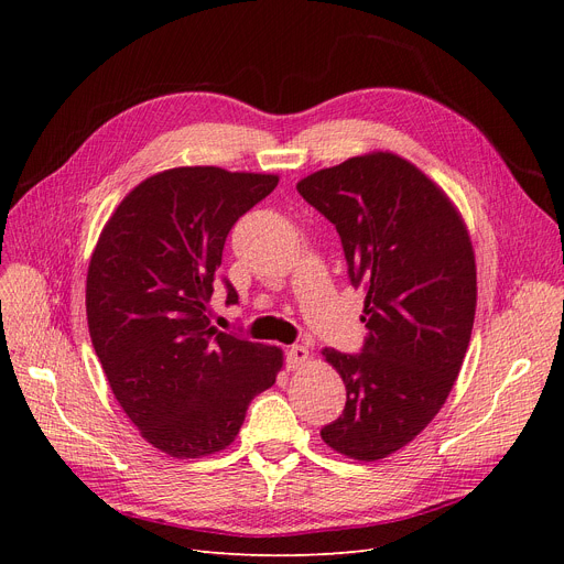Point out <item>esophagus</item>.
I'll use <instances>...</instances> for the list:
<instances>
[{
  "instance_id": "1",
  "label": "esophagus",
  "mask_w": 564,
  "mask_h": 564,
  "mask_svg": "<svg viewBox=\"0 0 564 564\" xmlns=\"http://www.w3.org/2000/svg\"><path fill=\"white\" fill-rule=\"evenodd\" d=\"M306 361H308V349L304 345L288 347V351H285V366H288V370H297Z\"/></svg>"
}]
</instances>
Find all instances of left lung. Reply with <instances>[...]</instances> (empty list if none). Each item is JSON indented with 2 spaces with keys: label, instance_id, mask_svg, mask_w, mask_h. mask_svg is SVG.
<instances>
[{
  "label": "left lung",
  "instance_id": "left-lung-1",
  "mask_svg": "<svg viewBox=\"0 0 564 564\" xmlns=\"http://www.w3.org/2000/svg\"><path fill=\"white\" fill-rule=\"evenodd\" d=\"M297 189L336 226L370 329L357 357L322 349L347 402L319 434L345 457L377 462L416 438L453 391L476 317V253L451 196L391 151L319 169Z\"/></svg>",
  "mask_w": 564,
  "mask_h": 564
}]
</instances>
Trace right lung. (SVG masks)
Returning <instances> with one entry per match:
<instances>
[{"mask_svg":"<svg viewBox=\"0 0 564 564\" xmlns=\"http://www.w3.org/2000/svg\"><path fill=\"white\" fill-rule=\"evenodd\" d=\"M276 185V173L160 171L116 205L88 262V334L111 393L139 434L175 459L230 446L249 402L283 368L281 347L210 324L228 230Z\"/></svg>","mask_w":564,"mask_h":564,"instance_id":"right-lung-1","label":"right lung"}]
</instances>
